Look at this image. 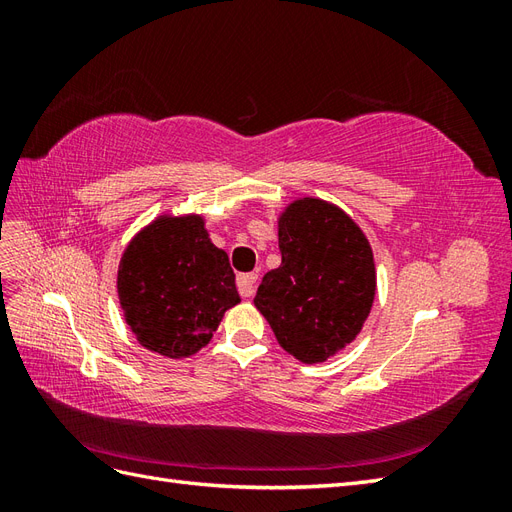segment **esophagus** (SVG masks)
Wrapping results in <instances>:
<instances>
[{
  "instance_id": "1",
  "label": "esophagus",
  "mask_w": 512,
  "mask_h": 512,
  "mask_svg": "<svg viewBox=\"0 0 512 512\" xmlns=\"http://www.w3.org/2000/svg\"><path fill=\"white\" fill-rule=\"evenodd\" d=\"M256 280H258V275L256 273H241L239 277H237V288H239V294L241 297H252L254 294V284H256Z\"/></svg>"
}]
</instances>
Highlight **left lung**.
<instances>
[{"label": "left lung", "instance_id": "obj_1", "mask_svg": "<svg viewBox=\"0 0 512 512\" xmlns=\"http://www.w3.org/2000/svg\"><path fill=\"white\" fill-rule=\"evenodd\" d=\"M282 265L258 286L254 305L280 346L322 363L363 329L376 294L371 247L344 211L318 198L292 203L280 220Z\"/></svg>", "mask_w": 512, "mask_h": 512}]
</instances>
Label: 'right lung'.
I'll return each instance as SVG.
<instances>
[{"mask_svg":"<svg viewBox=\"0 0 512 512\" xmlns=\"http://www.w3.org/2000/svg\"><path fill=\"white\" fill-rule=\"evenodd\" d=\"M117 290L138 342L168 359L209 344L226 309L241 301L228 256L200 218H160L134 237Z\"/></svg>","mask_w":512,"mask_h":512,"instance_id":"1","label":"right lung"}]
</instances>
